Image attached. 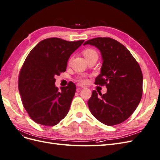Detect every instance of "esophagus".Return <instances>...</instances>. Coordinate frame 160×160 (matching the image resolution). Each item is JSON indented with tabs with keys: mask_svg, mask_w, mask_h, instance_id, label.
Listing matches in <instances>:
<instances>
[{
	"mask_svg": "<svg viewBox=\"0 0 160 160\" xmlns=\"http://www.w3.org/2000/svg\"><path fill=\"white\" fill-rule=\"evenodd\" d=\"M77 86L79 87V88H85V87L84 85H81V84H79V83H77Z\"/></svg>",
	"mask_w": 160,
	"mask_h": 160,
	"instance_id": "obj_1",
	"label": "esophagus"
}]
</instances>
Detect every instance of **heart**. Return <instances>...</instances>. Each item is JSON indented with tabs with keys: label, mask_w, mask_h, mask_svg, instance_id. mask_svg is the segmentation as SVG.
Here are the masks:
<instances>
[{
	"label": "heart",
	"mask_w": 160,
	"mask_h": 160,
	"mask_svg": "<svg viewBox=\"0 0 160 160\" xmlns=\"http://www.w3.org/2000/svg\"><path fill=\"white\" fill-rule=\"evenodd\" d=\"M83 54L84 57H85V59H88V58L93 56V55H98V53H97V52L92 49H85L83 51ZM79 81L81 82H82V83H86V82L88 81V80H87L86 79H84V78L79 79Z\"/></svg>",
	"instance_id": "b5f03b06"
}]
</instances>
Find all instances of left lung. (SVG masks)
<instances>
[{
  "mask_svg": "<svg viewBox=\"0 0 160 160\" xmlns=\"http://www.w3.org/2000/svg\"><path fill=\"white\" fill-rule=\"evenodd\" d=\"M100 51L103 63L95 84L105 85L107 93L92 92L88 100L91 113L105 125H115L129 118L142 97L143 75L137 61L122 43L109 37H98L83 44Z\"/></svg>",
  "mask_w": 160,
  "mask_h": 160,
  "instance_id": "left-lung-1",
  "label": "left lung"
}]
</instances>
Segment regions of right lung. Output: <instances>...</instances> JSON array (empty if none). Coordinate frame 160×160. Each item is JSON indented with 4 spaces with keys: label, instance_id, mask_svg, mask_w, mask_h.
Here are the masks:
<instances>
[{
    "label": "right lung",
    "instance_id": "right-lung-1",
    "mask_svg": "<svg viewBox=\"0 0 160 160\" xmlns=\"http://www.w3.org/2000/svg\"><path fill=\"white\" fill-rule=\"evenodd\" d=\"M83 42L46 38L27 57L19 72L18 91L24 108L37 123L54 126L68 113L76 86L70 81L59 91L55 77L66 71L71 55Z\"/></svg>",
    "mask_w": 160,
    "mask_h": 160
}]
</instances>
